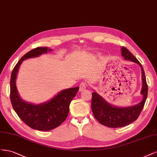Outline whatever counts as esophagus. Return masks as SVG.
Here are the masks:
<instances>
[{
    "label": "esophagus",
    "mask_w": 157,
    "mask_h": 157,
    "mask_svg": "<svg viewBox=\"0 0 157 157\" xmlns=\"http://www.w3.org/2000/svg\"><path fill=\"white\" fill-rule=\"evenodd\" d=\"M87 84L85 82L81 83L80 85H79V90H80V91H82V90H85L86 89V87H87Z\"/></svg>",
    "instance_id": "34e87169"
}]
</instances>
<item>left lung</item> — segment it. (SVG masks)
<instances>
[{
	"label": "left lung",
	"mask_w": 157,
	"mask_h": 157,
	"mask_svg": "<svg viewBox=\"0 0 157 157\" xmlns=\"http://www.w3.org/2000/svg\"><path fill=\"white\" fill-rule=\"evenodd\" d=\"M121 51H122L121 53L122 56L125 60H131L140 66L141 73H142L143 82L142 90L141 93L143 94L144 98L138 104L132 106V107L117 108L111 105L108 102H106L104 99L97 93H93L91 108L94 117L100 124L110 128L123 127L133 123L138 118L147 97L148 86L146 82L145 75L142 65L125 47L123 46L121 48Z\"/></svg>",
	"instance_id": "1"
}]
</instances>
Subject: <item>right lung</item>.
Segmentation results:
<instances>
[{
    "label": "right lung",
    "instance_id": "obj_1",
    "mask_svg": "<svg viewBox=\"0 0 157 157\" xmlns=\"http://www.w3.org/2000/svg\"><path fill=\"white\" fill-rule=\"evenodd\" d=\"M52 49L39 47L27 53L20 59L13 68L10 79V100L12 107L19 117L29 127L40 131H48L58 127L67 119L69 105L76 95L79 87L62 90L49 102L34 105L24 102L17 93L16 79L20 64L25 59L36 57Z\"/></svg>",
    "mask_w": 157,
    "mask_h": 157
}]
</instances>
